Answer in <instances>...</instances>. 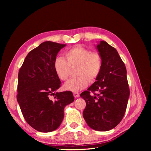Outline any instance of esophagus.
I'll use <instances>...</instances> for the list:
<instances>
[{"instance_id": "esophagus-1", "label": "esophagus", "mask_w": 151, "mask_h": 151, "mask_svg": "<svg viewBox=\"0 0 151 151\" xmlns=\"http://www.w3.org/2000/svg\"><path fill=\"white\" fill-rule=\"evenodd\" d=\"M73 94H74V96L75 97V98H77L79 96V93H76V92H75V93H73Z\"/></svg>"}]
</instances>
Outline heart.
<instances>
[{
    "label": "heart",
    "mask_w": 151,
    "mask_h": 151,
    "mask_svg": "<svg viewBox=\"0 0 151 151\" xmlns=\"http://www.w3.org/2000/svg\"><path fill=\"white\" fill-rule=\"evenodd\" d=\"M65 58L59 57L54 62V70L58 77L66 81L70 76L71 68H76V75L78 76L65 84L66 90L77 92L88 86L89 81L98 78L101 71L103 60L101 55L97 52L77 45L65 52Z\"/></svg>",
    "instance_id": "b5f03b06"
}]
</instances>
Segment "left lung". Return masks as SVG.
<instances>
[{
	"mask_svg": "<svg viewBox=\"0 0 151 151\" xmlns=\"http://www.w3.org/2000/svg\"><path fill=\"white\" fill-rule=\"evenodd\" d=\"M97 48L103 60L101 71L81 97L86 103L83 117L87 124L95 130L108 131L123 119L130 89L125 63L116 50L104 41L100 42Z\"/></svg>",
	"mask_w": 151,
	"mask_h": 151,
	"instance_id": "obj_1",
	"label": "left lung"
}]
</instances>
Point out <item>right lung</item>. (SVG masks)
Segmentation results:
<instances>
[{
	"label": "right lung",
	"instance_id": "1",
	"mask_svg": "<svg viewBox=\"0 0 151 151\" xmlns=\"http://www.w3.org/2000/svg\"><path fill=\"white\" fill-rule=\"evenodd\" d=\"M65 45L41 43L27 55L18 74L17 100L22 115L41 132L56 130L63 119L65 106L74 101L71 91L55 93L61 82L54 70V62Z\"/></svg>",
	"mask_w": 151,
	"mask_h": 151
}]
</instances>
